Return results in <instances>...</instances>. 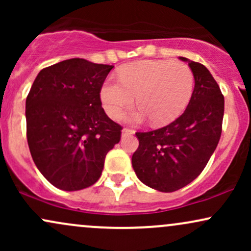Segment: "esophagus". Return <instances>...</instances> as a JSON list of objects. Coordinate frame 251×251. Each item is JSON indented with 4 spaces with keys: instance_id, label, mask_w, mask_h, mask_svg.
<instances>
[{
    "instance_id": "esophagus-1",
    "label": "esophagus",
    "mask_w": 251,
    "mask_h": 251,
    "mask_svg": "<svg viewBox=\"0 0 251 251\" xmlns=\"http://www.w3.org/2000/svg\"><path fill=\"white\" fill-rule=\"evenodd\" d=\"M122 133H123V135H132V134H134V131L131 128H124Z\"/></svg>"
}]
</instances>
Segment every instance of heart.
<instances>
[{
	"instance_id": "obj_1",
	"label": "heart",
	"mask_w": 251,
	"mask_h": 251,
	"mask_svg": "<svg viewBox=\"0 0 251 251\" xmlns=\"http://www.w3.org/2000/svg\"><path fill=\"white\" fill-rule=\"evenodd\" d=\"M120 82L107 80L100 91L103 107L118 119L137 97V122L150 118L155 126L177 119L194 92V74L189 66L169 60H144L128 63L119 72Z\"/></svg>"
}]
</instances>
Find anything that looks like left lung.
<instances>
[{"mask_svg": "<svg viewBox=\"0 0 251 251\" xmlns=\"http://www.w3.org/2000/svg\"><path fill=\"white\" fill-rule=\"evenodd\" d=\"M179 59L195 77L188 107L162 128L137 132L139 146L132 155L140 181L162 192L177 191L201 175L217 148L223 123L224 97L214 76L201 63Z\"/></svg>", "mask_w": 251, "mask_h": 251, "instance_id": "8db88e82", "label": "left lung"}]
</instances>
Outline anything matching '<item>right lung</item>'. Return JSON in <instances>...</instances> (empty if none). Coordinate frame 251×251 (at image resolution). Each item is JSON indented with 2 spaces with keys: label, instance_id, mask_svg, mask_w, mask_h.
<instances>
[{
  "label": "right lung",
  "instance_id": "obj_1",
  "mask_svg": "<svg viewBox=\"0 0 251 251\" xmlns=\"http://www.w3.org/2000/svg\"><path fill=\"white\" fill-rule=\"evenodd\" d=\"M113 66L85 59L46 67L25 100L27 140L36 168L51 185L76 191L101 176L123 127L106 116L100 91Z\"/></svg>",
  "mask_w": 251,
  "mask_h": 251
}]
</instances>
